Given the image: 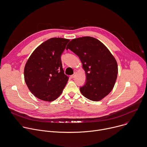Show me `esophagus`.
<instances>
[{"label":"esophagus","instance_id":"34e87169","mask_svg":"<svg viewBox=\"0 0 147 147\" xmlns=\"http://www.w3.org/2000/svg\"><path fill=\"white\" fill-rule=\"evenodd\" d=\"M75 76H76V74H73V75H71L70 77H71V78H74L75 77Z\"/></svg>","mask_w":147,"mask_h":147}]
</instances>
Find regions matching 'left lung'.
Wrapping results in <instances>:
<instances>
[{
	"instance_id": "left-lung-1",
	"label": "left lung",
	"mask_w": 147,
	"mask_h": 147,
	"mask_svg": "<svg viewBox=\"0 0 147 147\" xmlns=\"http://www.w3.org/2000/svg\"><path fill=\"white\" fill-rule=\"evenodd\" d=\"M78 56L85 71V84L80 88L86 98L100 101L113 90L118 75L116 59L99 40L85 36L73 39L67 44Z\"/></svg>"
}]
</instances>
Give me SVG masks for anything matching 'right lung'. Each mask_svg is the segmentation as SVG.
Masks as SVG:
<instances>
[{"label":"right lung","instance_id":"right-lung-1","mask_svg":"<svg viewBox=\"0 0 147 147\" xmlns=\"http://www.w3.org/2000/svg\"><path fill=\"white\" fill-rule=\"evenodd\" d=\"M69 39L47 40L32 53L24 68V78L29 90L38 99L53 102L61 94L69 77L62 68L61 55Z\"/></svg>","mask_w":147,"mask_h":147}]
</instances>
